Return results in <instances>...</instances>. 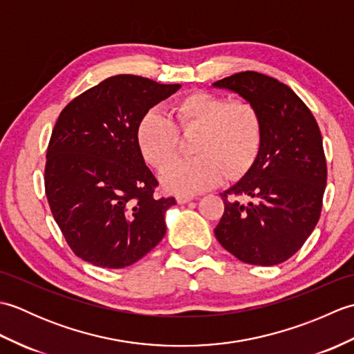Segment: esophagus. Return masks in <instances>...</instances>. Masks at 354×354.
<instances>
[{"label":"esophagus","instance_id":"obj_1","mask_svg":"<svg viewBox=\"0 0 354 354\" xmlns=\"http://www.w3.org/2000/svg\"><path fill=\"white\" fill-rule=\"evenodd\" d=\"M193 201V196H187V194H178L176 202L178 204H187V202Z\"/></svg>","mask_w":354,"mask_h":354}]
</instances>
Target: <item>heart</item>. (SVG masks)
Listing matches in <instances>:
<instances>
[{
  "label": "heart",
  "instance_id": "b5f03b06",
  "mask_svg": "<svg viewBox=\"0 0 354 354\" xmlns=\"http://www.w3.org/2000/svg\"><path fill=\"white\" fill-rule=\"evenodd\" d=\"M173 114L176 126L161 111L149 109L135 131L142 158L156 170L174 159L180 131H200L192 147L197 156L171 163L164 170L161 181L169 192L193 194L212 189L225 173L230 178L240 176L257 158L261 118L252 103L194 91L173 104Z\"/></svg>",
  "mask_w": 354,
  "mask_h": 354
}]
</instances>
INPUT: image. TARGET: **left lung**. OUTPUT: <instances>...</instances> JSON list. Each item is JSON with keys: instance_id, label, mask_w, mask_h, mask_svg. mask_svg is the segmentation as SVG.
<instances>
[{"instance_id": "8db88e82", "label": "left lung", "mask_w": 354, "mask_h": 354, "mask_svg": "<svg viewBox=\"0 0 354 354\" xmlns=\"http://www.w3.org/2000/svg\"><path fill=\"white\" fill-rule=\"evenodd\" d=\"M213 86L252 103L261 118L257 158L221 193L216 239L243 263L278 265L304 245L321 214L327 164L318 123L288 85L265 74L237 73Z\"/></svg>"}]
</instances>
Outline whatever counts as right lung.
<instances>
[{
    "instance_id": "add662e5",
    "label": "right lung",
    "mask_w": 354,
    "mask_h": 354,
    "mask_svg": "<svg viewBox=\"0 0 354 354\" xmlns=\"http://www.w3.org/2000/svg\"><path fill=\"white\" fill-rule=\"evenodd\" d=\"M181 88L120 74L71 100L47 149L45 193L73 252L94 266L133 265L161 242L175 198H155L158 181L135 131L145 112Z\"/></svg>"
}]
</instances>
